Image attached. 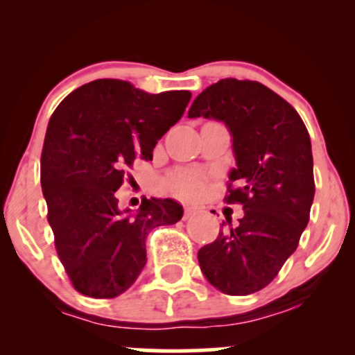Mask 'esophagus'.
<instances>
[{
    "label": "esophagus",
    "mask_w": 355,
    "mask_h": 355,
    "mask_svg": "<svg viewBox=\"0 0 355 355\" xmlns=\"http://www.w3.org/2000/svg\"><path fill=\"white\" fill-rule=\"evenodd\" d=\"M195 214V209L193 207H185V211H183V220H187V218H190L191 215Z\"/></svg>",
    "instance_id": "obj_1"
}]
</instances>
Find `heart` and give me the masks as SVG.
Instances as JSON below:
<instances>
[{
  "label": "heart",
  "instance_id": "b5f03b06",
  "mask_svg": "<svg viewBox=\"0 0 355 355\" xmlns=\"http://www.w3.org/2000/svg\"><path fill=\"white\" fill-rule=\"evenodd\" d=\"M170 190L182 197H193L202 189V180L195 175H178L168 182Z\"/></svg>",
  "mask_w": 355,
  "mask_h": 355
}]
</instances>
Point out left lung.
<instances>
[{
  "instance_id": "left-lung-1",
  "label": "left lung",
  "mask_w": 355,
  "mask_h": 355,
  "mask_svg": "<svg viewBox=\"0 0 355 355\" xmlns=\"http://www.w3.org/2000/svg\"><path fill=\"white\" fill-rule=\"evenodd\" d=\"M222 121L232 137L235 168L227 203L243 217L198 250L205 279L229 295L259 292L295 252L315 193L312 145L299 113L259 81L225 78L207 87L189 118Z\"/></svg>"
}]
</instances>
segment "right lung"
I'll return each instance as SVG.
<instances>
[{"label":"right lung","mask_w":355,"mask_h":355,"mask_svg":"<svg viewBox=\"0 0 355 355\" xmlns=\"http://www.w3.org/2000/svg\"><path fill=\"white\" fill-rule=\"evenodd\" d=\"M190 98L187 89L153 95L103 78L76 88L51 115L42 189L56 252L80 294H123L146 263V235L182 218V205L172 198H144L137 211L121 210L115 191L135 158L152 160Z\"/></svg>","instance_id":"1"}]
</instances>
